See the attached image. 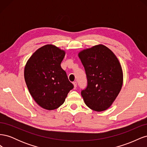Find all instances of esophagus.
<instances>
[{
  "mask_svg": "<svg viewBox=\"0 0 147 147\" xmlns=\"http://www.w3.org/2000/svg\"><path fill=\"white\" fill-rule=\"evenodd\" d=\"M73 84H74V89H76L77 86V82H74V83H73Z\"/></svg>",
  "mask_w": 147,
  "mask_h": 147,
  "instance_id": "esophagus-1",
  "label": "esophagus"
}]
</instances>
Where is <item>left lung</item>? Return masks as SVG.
I'll return each mask as SVG.
<instances>
[{
  "label": "left lung",
  "mask_w": 147,
  "mask_h": 147,
  "mask_svg": "<svg viewBox=\"0 0 147 147\" xmlns=\"http://www.w3.org/2000/svg\"><path fill=\"white\" fill-rule=\"evenodd\" d=\"M85 70L88 84L81 94L89 108L96 112L109 109L123 85L121 64L114 53L103 45H95L78 53Z\"/></svg>",
  "instance_id": "obj_1"
}]
</instances>
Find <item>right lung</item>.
<instances>
[{"label":"right lung","mask_w":147,"mask_h":147,"mask_svg":"<svg viewBox=\"0 0 147 147\" xmlns=\"http://www.w3.org/2000/svg\"><path fill=\"white\" fill-rule=\"evenodd\" d=\"M65 53L53 45L38 48L24 68V79L30 95L44 109L51 110L63 105L74 88L61 63Z\"/></svg>","instance_id":"right-lung-1"}]
</instances>
